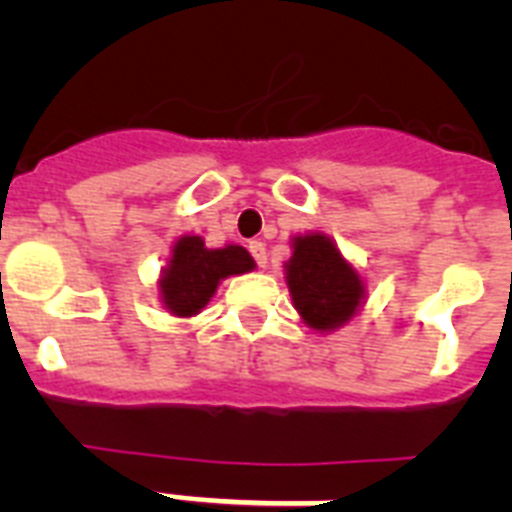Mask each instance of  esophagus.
<instances>
[{"instance_id":"34e87169","label":"esophagus","mask_w":512,"mask_h":512,"mask_svg":"<svg viewBox=\"0 0 512 512\" xmlns=\"http://www.w3.org/2000/svg\"><path fill=\"white\" fill-rule=\"evenodd\" d=\"M248 251H251V256L256 259V264L264 269L266 264H269V256H266V246L261 241H251V246H248Z\"/></svg>"}]
</instances>
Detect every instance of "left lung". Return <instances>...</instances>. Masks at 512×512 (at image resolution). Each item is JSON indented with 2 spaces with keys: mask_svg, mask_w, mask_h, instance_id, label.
I'll return each mask as SVG.
<instances>
[{
  "mask_svg": "<svg viewBox=\"0 0 512 512\" xmlns=\"http://www.w3.org/2000/svg\"><path fill=\"white\" fill-rule=\"evenodd\" d=\"M292 256L284 261V282L305 325L333 333L354 320L366 302L361 271L320 230L292 235Z\"/></svg>",
  "mask_w": 512,
  "mask_h": 512,
  "instance_id": "obj_1",
  "label": "left lung"
}]
</instances>
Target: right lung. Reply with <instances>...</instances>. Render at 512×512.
I'll use <instances>...</instances> for the list:
<instances>
[{
    "instance_id": "right-lung-1",
    "label": "right lung",
    "mask_w": 512,
    "mask_h": 512,
    "mask_svg": "<svg viewBox=\"0 0 512 512\" xmlns=\"http://www.w3.org/2000/svg\"><path fill=\"white\" fill-rule=\"evenodd\" d=\"M253 269L256 261L243 246L228 243L223 248H207L202 235H179L158 274V302L174 318H194L215 297L223 279Z\"/></svg>"
}]
</instances>
